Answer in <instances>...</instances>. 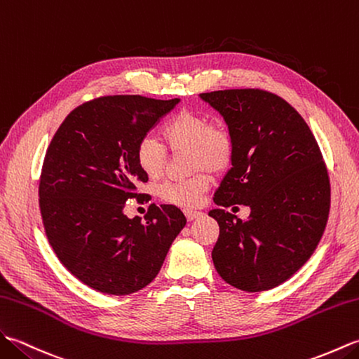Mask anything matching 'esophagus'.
<instances>
[{
  "mask_svg": "<svg viewBox=\"0 0 359 359\" xmlns=\"http://www.w3.org/2000/svg\"><path fill=\"white\" fill-rule=\"evenodd\" d=\"M184 213H186V218H187L189 221H194V219H196L198 217H201V215H203L201 212L194 210V209H186Z\"/></svg>",
  "mask_w": 359,
  "mask_h": 359,
  "instance_id": "1",
  "label": "esophagus"
}]
</instances>
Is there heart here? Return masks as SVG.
<instances>
[{
	"instance_id": "1",
	"label": "heart",
	"mask_w": 359,
	"mask_h": 359,
	"mask_svg": "<svg viewBox=\"0 0 359 359\" xmlns=\"http://www.w3.org/2000/svg\"><path fill=\"white\" fill-rule=\"evenodd\" d=\"M161 135L170 152L181 154L187 150L189 167L196 173L187 180L164 181L156 186L155 192L165 203L195 207L212 186L209 172L219 175L232 165L233 135L222 121L190 109H182L167 119L161 127ZM167 156L169 154L164 144L154 137H142L135 149L140 170L150 180L161 177Z\"/></svg>"
}]
</instances>
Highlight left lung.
<instances>
[{
  "label": "left lung",
  "instance_id": "8db88e82",
  "mask_svg": "<svg viewBox=\"0 0 359 359\" xmlns=\"http://www.w3.org/2000/svg\"><path fill=\"white\" fill-rule=\"evenodd\" d=\"M200 97L224 116L235 158L215 194L219 236L212 259L219 276L244 292L287 281L312 257L330 210V178L320 146L297 110L261 89ZM251 207L245 222L227 206Z\"/></svg>",
  "mask_w": 359,
  "mask_h": 359
}]
</instances>
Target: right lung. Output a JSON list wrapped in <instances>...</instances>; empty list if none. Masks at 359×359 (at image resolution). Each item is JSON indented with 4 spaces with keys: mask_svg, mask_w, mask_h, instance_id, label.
Here are the masks:
<instances>
[{
    "mask_svg": "<svg viewBox=\"0 0 359 359\" xmlns=\"http://www.w3.org/2000/svg\"><path fill=\"white\" fill-rule=\"evenodd\" d=\"M180 102L109 95L75 107L44 156L38 195L47 241L61 264L89 287L129 294L161 269L186 217L175 205L150 204L146 221L129 219V200H147L149 178L135 159L138 141Z\"/></svg>",
    "mask_w": 359,
    "mask_h": 359,
    "instance_id": "right-lung-1",
    "label": "right lung"
}]
</instances>
